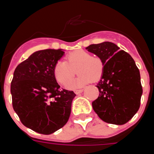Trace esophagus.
Listing matches in <instances>:
<instances>
[{
	"label": "esophagus",
	"instance_id": "1",
	"mask_svg": "<svg viewBox=\"0 0 154 154\" xmlns=\"http://www.w3.org/2000/svg\"><path fill=\"white\" fill-rule=\"evenodd\" d=\"M82 92H83V89H79V90H75V93L78 95V94L82 93Z\"/></svg>",
	"mask_w": 154,
	"mask_h": 154
}]
</instances>
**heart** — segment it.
<instances>
[{
	"label": "heart",
	"instance_id": "b5f03b06",
	"mask_svg": "<svg viewBox=\"0 0 154 154\" xmlns=\"http://www.w3.org/2000/svg\"><path fill=\"white\" fill-rule=\"evenodd\" d=\"M104 65L99 57L92 56L85 50H76L66 56V62H58L54 66V75L63 85H68L75 73L78 77L69 85L75 89L87 85L91 81L96 82L101 78Z\"/></svg>",
	"mask_w": 154,
	"mask_h": 154
}]
</instances>
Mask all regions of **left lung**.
I'll list each match as a JSON object with an SVG mask.
<instances>
[{"instance_id": "obj_1", "label": "left lung", "mask_w": 154, "mask_h": 154, "mask_svg": "<svg viewBox=\"0 0 154 154\" xmlns=\"http://www.w3.org/2000/svg\"><path fill=\"white\" fill-rule=\"evenodd\" d=\"M85 48L101 58L104 65L96 85L99 96L92 103L93 110L106 123L125 124L138 111L143 94L135 62L112 42L90 45Z\"/></svg>"}]
</instances>
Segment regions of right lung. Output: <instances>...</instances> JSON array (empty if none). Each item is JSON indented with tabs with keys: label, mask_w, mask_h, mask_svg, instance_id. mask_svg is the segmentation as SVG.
I'll use <instances>...</instances> for the list:
<instances>
[{
	"label": "right lung",
	"mask_w": 154,
	"mask_h": 154,
	"mask_svg": "<svg viewBox=\"0 0 154 154\" xmlns=\"http://www.w3.org/2000/svg\"><path fill=\"white\" fill-rule=\"evenodd\" d=\"M63 49H45L31 54L14 72L11 93L14 110L24 126L48 135L63 127L71 114L75 94L61 89L54 66Z\"/></svg>",
	"instance_id": "1"
}]
</instances>
